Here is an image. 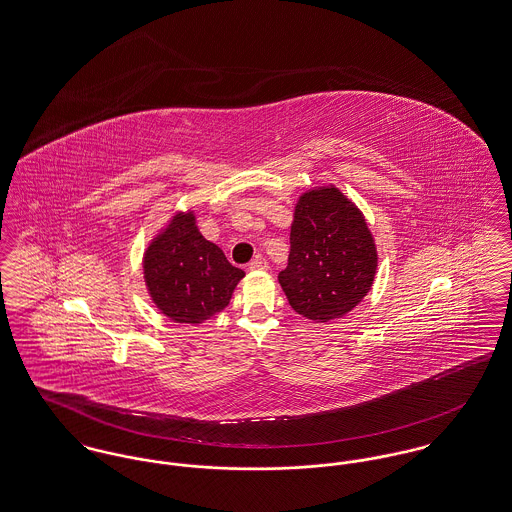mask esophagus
<instances>
[{
	"label": "esophagus",
	"mask_w": 512,
	"mask_h": 512,
	"mask_svg": "<svg viewBox=\"0 0 512 512\" xmlns=\"http://www.w3.org/2000/svg\"><path fill=\"white\" fill-rule=\"evenodd\" d=\"M267 269H269V263L261 257H257L255 261L249 263V271H267Z\"/></svg>",
	"instance_id": "1"
}]
</instances>
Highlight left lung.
<instances>
[{
	"instance_id": "8db88e82",
	"label": "left lung",
	"mask_w": 512,
	"mask_h": 512,
	"mask_svg": "<svg viewBox=\"0 0 512 512\" xmlns=\"http://www.w3.org/2000/svg\"><path fill=\"white\" fill-rule=\"evenodd\" d=\"M377 247L360 209L334 185L296 203L288 267L278 282L292 309L315 323L344 317L373 286Z\"/></svg>"
}]
</instances>
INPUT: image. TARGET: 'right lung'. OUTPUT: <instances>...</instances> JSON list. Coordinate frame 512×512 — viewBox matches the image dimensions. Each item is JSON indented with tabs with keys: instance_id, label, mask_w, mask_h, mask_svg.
Wrapping results in <instances>:
<instances>
[{
	"instance_id": "add662e5",
	"label": "right lung",
	"mask_w": 512,
	"mask_h": 512,
	"mask_svg": "<svg viewBox=\"0 0 512 512\" xmlns=\"http://www.w3.org/2000/svg\"><path fill=\"white\" fill-rule=\"evenodd\" d=\"M143 271L160 313L187 325H199L220 313L245 276L228 263L218 245L203 238L193 211L174 214L149 243Z\"/></svg>"
}]
</instances>
